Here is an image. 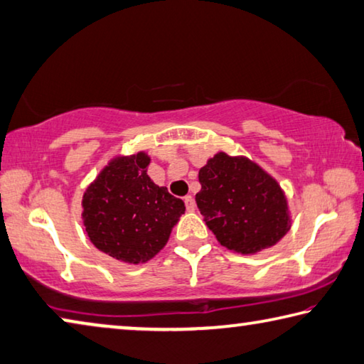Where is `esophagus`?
Wrapping results in <instances>:
<instances>
[{
  "label": "esophagus",
  "instance_id": "esophagus-1",
  "mask_svg": "<svg viewBox=\"0 0 364 364\" xmlns=\"http://www.w3.org/2000/svg\"><path fill=\"white\" fill-rule=\"evenodd\" d=\"M183 201H186V208H187L188 213H193L196 210V205H195V200H193L192 195H187L186 198H183Z\"/></svg>",
  "mask_w": 364,
  "mask_h": 364
}]
</instances>
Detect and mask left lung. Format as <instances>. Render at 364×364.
<instances>
[{"mask_svg": "<svg viewBox=\"0 0 364 364\" xmlns=\"http://www.w3.org/2000/svg\"><path fill=\"white\" fill-rule=\"evenodd\" d=\"M198 181L196 206L228 250L255 255L276 245L290 230L287 196L255 161L219 151L200 169Z\"/></svg>", "mask_w": 364, "mask_h": 364, "instance_id": "obj_1", "label": "left lung"}]
</instances>
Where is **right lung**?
<instances>
[{
	"mask_svg": "<svg viewBox=\"0 0 364 364\" xmlns=\"http://www.w3.org/2000/svg\"><path fill=\"white\" fill-rule=\"evenodd\" d=\"M150 161L145 151L112 158L82 198V219L90 242L122 263L150 261L186 213L181 198L146 174Z\"/></svg>",
	"mask_w": 364,
	"mask_h": 364,
	"instance_id": "1",
	"label": "right lung"
}]
</instances>
